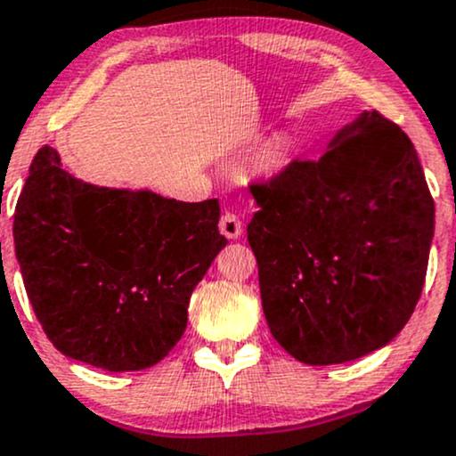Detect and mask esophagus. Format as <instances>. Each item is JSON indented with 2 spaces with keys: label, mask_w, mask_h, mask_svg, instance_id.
<instances>
[{
  "label": "esophagus",
  "mask_w": 456,
  "mask_h": 456,
  "mask_svg": "<svg viewBox=\"0 0 456 456\" xmlns=\"http://www.w3.org/2000/svg\"><path fill=\"white\" fill-rule=\"evenodd\" d=\"M218 229L227 240H238L240 236H242V223H240L238 216H233V214H229V212L223 214Z\"/></svg>",
  "instance_id": "34e87169"
}]
</instances>
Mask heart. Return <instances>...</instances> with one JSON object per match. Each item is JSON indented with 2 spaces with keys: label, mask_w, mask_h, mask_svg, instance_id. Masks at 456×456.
<instances>
[{
  "label": "heart",
  "mask_w": 456,
  "mask_h": 456,
  "mask_svg": "<svg viewBox=\"0 0 456 456\" xmlns=\"http://www.w3.org/2000/svg\"><path fill=\"white\" fill-rule=\"evenodd\" d=\"M289 162V144L285 140H273L259 155V168L266 175L281 173Z\"/></svg>",
  "instance_id": "1"
}]
</instances>
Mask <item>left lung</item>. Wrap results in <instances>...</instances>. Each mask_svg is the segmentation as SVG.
<instances>
[{"label": "left lung", "mask_w": 456, "mask_h": 456, "mask_svg": "<svg viewBox=\"0 0 456 456\" xmlns=\"http://www.w3.org/2000/svg\"><path fill=\"white\" fill-rule=\"evenodd\" d=\"M251 194L264 316L294 359L353 362L403 331L424 288L435 203L398 125L363 110L320 159Z\"/></svg>", "instance_id": "8db88e82"}]
</instances>
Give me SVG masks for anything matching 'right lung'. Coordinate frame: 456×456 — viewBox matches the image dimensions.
Instances as JSON below:
<instances>
[{"label": "right lung", "instance_id": "right-lung-1", "mask_svg": "<svg viewBox=\"0 0 456 456\" xmlns=\"http://www.w3.org/2000/svg\"><path fill=\"white\" fill-rule=\"evenodd\" d=\"M216 199L183 203L64 171L43 147L14 212V253L43 331L67 357L151 368L188 324L192 289L227 240Z\"/></svg>", "mask_w": 456, "mask_h": 456}]
</instances>
